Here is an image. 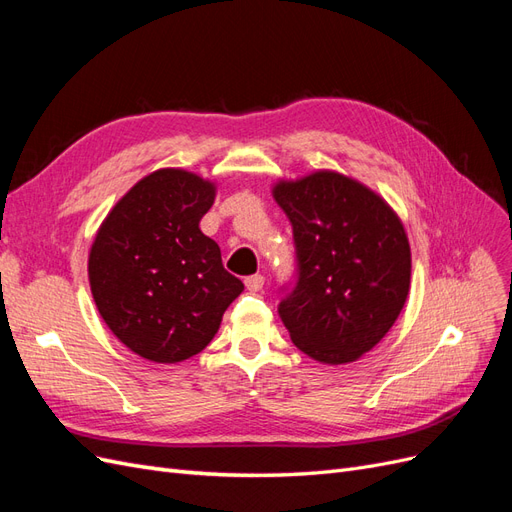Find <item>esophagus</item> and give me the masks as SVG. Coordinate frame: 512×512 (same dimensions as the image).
<instances>
[{
    "label": "esophagus",
    "mask_w": 512,
    "mask_h": 512,
    "mask_svg": "<svg viewBox=\"0 0 512 512\" xmlns=\"http://www.w3.org/2000/svg\"><path fill=\"white\" fill-rule=\"evenodd\" d=\"M262 286H265V277H262L260 273L245 277V288L250 292H258V290H262Z\"/></svg>",
    "instance_id": "esophagus-1"
}]
</instances>
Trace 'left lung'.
<instances>
[{
	"label": "left lung",
	"mask_w": 512,
	"mask_h": 512,
	"mask_svg": "<svg viewBox=\"0 0 512 512\" xmlns=\"http://www.w3.org/2000/svg\"><path fill=\"white\" fill-rule=\"evenodd\" d=\"M292 224L297 273L277 312L301 352L356 361L389 333L410 290L404 224L359 181L320 170L273 188Z\"/></svg>",
	"instance_id": "8db88e82"
}]
</instances>
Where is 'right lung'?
I'll list each match as a JSON object with an SVG mask.
<instances>
[{
	"label": "right lung",
	"mask_w": 512,
	"mask_h": 512,
	"mask_svg": "<svg viewBox=\"0 0 512 512\" xmlns=\"http://www.w3.org/2000/svg\"><path fill=\"white\" fill-rule=\"evenodd\" d=\"M215 185L162 168L138 181L108 213L89 252L98 312L119 342L153 363L205 350L243 282L198 228Z\"/></svg>",
	"instance_id": "right-lung-1"
}]
</instances>
